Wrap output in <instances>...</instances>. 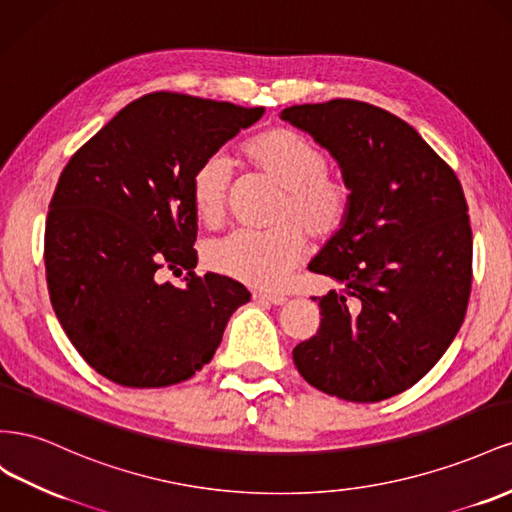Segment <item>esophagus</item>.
Segmentation results:
<instances>
[{
	"label": "esophagus",
	"mask_w": 512,
	"mask_h": 512,
	"mask_svg": "<svg viewBox=\"0 0 512 512\" xmlns=\"http://www.w3.org/2000/svg\"><path fill=\"white\" fill-rule=\"evenodd\" d=\"M253 298L257 302H268V304H274V306H281V304L287 302V298L281 296V294H255Z\"/></svg>",
	"instance_id": "obj_1"
}]
</instances>
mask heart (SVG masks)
<instances>
[{"label": "heart", "instance_id": "b5f03b06", "mask_svg": "<svg viewBox=\"0 0 512 512\" xmlns=\"http://www.w3.org/2000/svg\"><path fill=\"white\" fill-rule=\"evenodd\" d=\"M251 165L285 191L272 231L238 229L208 242L203 259L218 274L257 289H270L296 268L306 248V236L330 240L352 214V186L328 171V158L306 137L289 128H270L244 145ZM231 165L223 154H210L195 167L191 203L199 221L218 227L227 216Z\"/></svg>", "mask_w": 512, "mask_h": 512}]
</instances>
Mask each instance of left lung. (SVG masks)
Segmentation results:
<instances>
[{
    "mask_svg": "<svg viewBox=\"0 0 512 512\" xmlns=\"http://www.w3.org/2000/svg\"><path fill=\"white\" fill-rule=\"evenodd\" d=\"M281 120L326 148L352 186L345 227L309 264L343 289L319 298V330L294 362L332 397L390 399L433 369L463 324L472 227L461 182L410 124L369 102L294 105Z\"/></svg>",
    "mask_w": 512,
    "mask_h": 512,
    "instance_id": "1",
    "label": "left lung"
}]
</instances>
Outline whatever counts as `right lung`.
<instances>
[{
  "label": "right lung",
  "instance_id": "obj_1",
  "mask_svg": "<svg viewBox=\"0 0 512 512\" xmlns=\"http://www.w3.org/2000/svg\"><path fill=\"white\" fill-rule=\"evenodd\" d=\"M264 111L145 94L68 160L45 229L49 296L66 337L102 377L128 388L184 382L251 300L227 276L193 272L191 178ZM163 269H186L185 285L160 282Z\"/></svg>",
  "mask_w": 512,
  "mask_h": 512
}]
</instances>
